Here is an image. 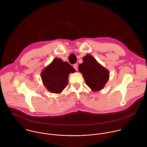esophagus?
I'll return each mask as SVG.
<instances>
[{"label":"esophagus","mask_w":147,"mask_h":147,"mask_svg":"<svg viewBox=\"0 0 147 147\" xmlns=\"http://www.w3.org/2000/svg\"><path fill=\"white\" fill-rule=\"evenodd\" d=\"M74 68L75 69V70H76V71H78V64H74Z\"/></svg>","instance_id":"34e87169"}]
</instances>
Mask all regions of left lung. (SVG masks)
I'll use <instances>...</instances> for the list:
<instances>
[{
    "label": "left lung",
    "mask_w": 147,
    "mask_h": 147,
    "mask_svg": "<svg viewBox=\"0 0 147 147\" xmlns=\"http://www.w3.org/2000/svg\"><path fill=\"white\" fill-rule=\"evenodd\" d=\"M83 62L79 65V71L83 75L86 84L92 92L102 89L109 79V71L98 63L90 54L83 58Z\"/></svg>",
    "instance_id": "1"
}]
</instances>
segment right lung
<instances>
[{"mask_svg":"<svg viewBox=\"0 0 147 147\" xmlns=\"http://www.w3.org/2000/svg\"><path fill=\"white\" fill-rule=\"evenodd\" d=\"M75 71L69 63L55 58L41 72L42 83L50 92L60 93L68 84L69 74Z\"/></svg>","mask_w":147,"mask_h":147,"instance_id":"add662e5","label":"right lung"}]
</instances>
